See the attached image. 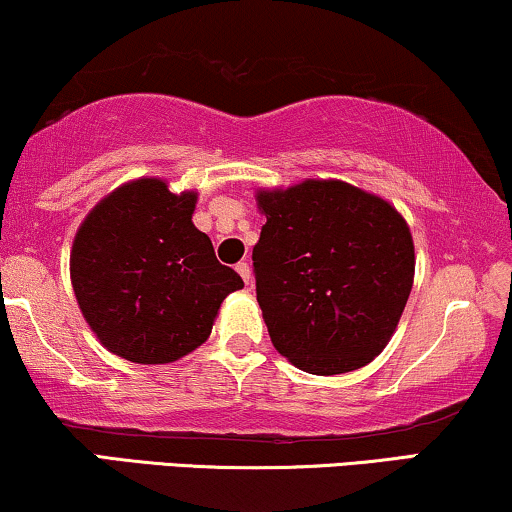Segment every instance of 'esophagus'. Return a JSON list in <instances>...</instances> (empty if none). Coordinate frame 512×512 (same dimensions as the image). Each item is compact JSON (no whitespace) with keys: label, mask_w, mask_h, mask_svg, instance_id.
<instances>
[{"label":"esophagus","mask_w":512,"mask_h":512,"mask_svg":"<svg viewBox=\"0 0 512 512\" xmlns=\"http://www.w3.org/2000/svg\"><path fill=\"white\" fill-rule=\"evenodd\" d=\"M237 273L242 275V280L246 282V285H249L251 282V266L246 261H242V263H237Z\"/></svg>","instance_id":"esophagus-1"}]
</instances>
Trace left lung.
I'll return each instance as SVG.
<instances>
[{"mask_svg": "<svg viewBox=\"0 0 512 512\" xmlns=\"http://www.w3.org/2000/svg\"><path fill=\"white\" fill-rule=\"evenodd\" d=\"M256 299L270 342L311 375L380 356L413 289L415 249L399 211L342 180L258 189Z\"/></svg>", "mask_w": 512, "mask_h": 512, "instance_id": "8db88e82", "label": "left lung"}]
</instances>
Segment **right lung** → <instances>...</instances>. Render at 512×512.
Wrapping results in <instances>:
<instances>
[{"instance_id": "1", "label": "right lung", "mask_w": 512, "mask_h": 512, "mask_svg": "<svg viewBox=\"0 0 512 512\" xmlns=\"http://www.w3.org/2000/svg\"><path fill=\"white\" fill-rule=\"evenodd\" d=\"M197 192L166 180L113 189L82 220L71 282L82 318L106 349L142 365L173 363L208 339L227 294L244 287L192 223Z\"/></svg>"}]
</instances>
